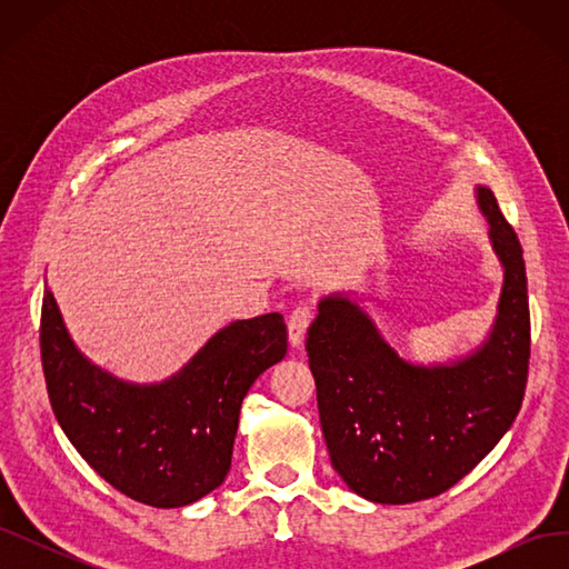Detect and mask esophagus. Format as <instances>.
Here are the masks:
<instances>
[{
    "instance_id": "esophagus-1",
    "label": "esophagus",
    "mask_w": 569,
    "mask_h": 569,
    "mask_svg": "<svg viewBox=\"0 0 569 569\" xmlns=\"http://www.w3.org/2000/svg\"><path fill=\"white\" fill-rule=\"evenodd\" d=\"M313 316H316L313 306H308V303L297 306L295 311H291V316H289V320H287V327H289V343H291V347H301L303 335H306V330H308V325H311Z\"/></svg>"
}]
</instances>
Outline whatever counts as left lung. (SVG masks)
Listing matches in <instances>:
<instances>
[{
  "label": "left lung",
  "instance_id": "obj_1",
  "mask_svg": "<svg viewBox=\"0 0 569 569\" xmlns=\"http://www.w3.org/2000/svg\"><path fill=\"white\" fill-rule=\"evenodd\" d=\"M506 268L487 343L453 366H410L343 297L308 327L320 425L332 468L372 503L403 506L451 489L508 432L529 372V299L520 239L489 187L477 189Z\"/></svg>",
  "mask_w": 569,
  "mask_h": 569
}]
</instances>
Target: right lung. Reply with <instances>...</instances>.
Listing matches in <instances>:
<instances>
[{
  "label": "right lung",
  "mask_w": 569,
  "mask_h": 569,
  "mask_svg": "<svg viewBox=\"0 0 569 569\" xmlns=\"http://www.w3.org/2000/svg\"><path fill=\"white\" fill-rule=\"evenodd\" d=\"M40 353L51 410L90 468L137 503L182 508L228 477L239 408L284 358L287 325L280 313L237 320L173 380L137 387L80 356L44 289Z\"/></svg>",
  "instance_id": "obj_1"
}]
</instances>
